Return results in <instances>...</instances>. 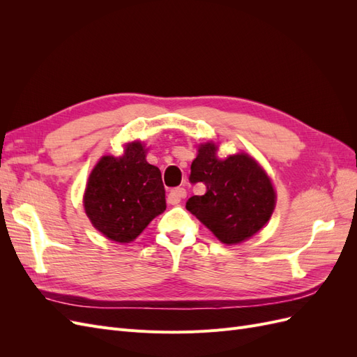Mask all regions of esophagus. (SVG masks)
I'll use <instances>...</instances> for the list:
<instances>
[{"instance_id":"esophagus-1","label":"esophagus","mask_w":357,"mask_h":357,"mask_svg":"<svg viewBox=\"0 0 357 357\" xmlns=\"http://www.w3.org/2000/svg\"><path fill=\"white\" fill-rule=\"evenodd\" d=\"M183 198H186V189H185V188H176V189L169 190L167 201H168V204H171V205H176V204H178Z\"/></svg>"}]
</instances>
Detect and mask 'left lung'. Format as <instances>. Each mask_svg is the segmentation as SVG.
<instances>
[{"label": "left lung", "mask_w": 357, "mask_h": 357, "mask_svg": "<svg viewBox=\"0 0 357 357\" xmlns=\"http://www.w3.org/2000/svg\"><path fill=\"white\" fill-rule=\"evenodd\" d=\"M215 152L214 143L201 144L192 162L189 181L204 183L207 190L189 198L186 208L222 243L238 244L262 229L271 218L275 192L253 158L240 153L219 159Z\"/></svg>", "instance_id": "8db88e82"}]
</instances>
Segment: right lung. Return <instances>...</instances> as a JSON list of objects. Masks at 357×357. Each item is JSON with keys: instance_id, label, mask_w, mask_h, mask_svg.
<instances>
[{"instance_id": "right-lung-1", "label": "right lung", "mask_w": 357, "mask_h": 357, "mask_svg": "<svg viewBox=\"0 0 357 357\" xmlns=\"http://www.w3.org/2000/svg\"><path fill=\"white\" fill-rule=\"evenodd\" d=\"M165 208L160 171L146 160L142 143H129L122 158H101L91 172L84 211L107 238L116 243L135 240Z\"/></svg>"}]
</instances>
